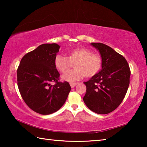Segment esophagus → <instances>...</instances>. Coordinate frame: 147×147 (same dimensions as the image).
Wrapping results in <instances>:
<instances>
[{
	"instance_id": "34e87169",
	"label": "esophagus",
	"mask_w": 147,
	"mask_h": 147,
	"mask_svg": "<svg viewBox=\"0 0 147 147\" xmlns=\"http://www.w3.org/2000/svg\"><path fill=\"white\" fill-rule=\"evenodd\" d=\"M77 84H78V83H70V86H71L72 88H74V87H75L76 85H77Z\"/></svg>"
}]
</instances>
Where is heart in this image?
<instances>
[{"mask_svg": "<svg viewBox=\"0 0 147 147\" xmlns=\"http://www.w3.org/2000/svg\"><path fill=\"white\" fill-rule=\"evenodd\" d=\"M74 64L75 69L63 76L64 80L73 82L85 76L91 78L100 71L102 59L98 54L85 48L73 49L67 52V57L58 54L54 58V65L62 73H65Z\"/></svg>", "mask_w": 147, "mask_h": 147, "instance_id": "b5f03b06", "label": "heart"}]
</instances>
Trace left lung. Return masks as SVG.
Segmentation results:
<instances>
[{
  "instance_id": "left-lung-1",
  "label": "left lung",
  "mask_w": 147,
  "mask_h": 147,
  "mask_svg": "<svg viewBox=\"0 0 147 147\" xmlns=\"http://www.w3.org/2000/svg\"><path fill=\"white\" fill-rule=\"evenodd\" d=\"M100 52L102 70L84 82L86 93L83 100L88 108L98 114L115 110L123 102L130 84V69L123 56L110 47L91 43Z\"/></svg>"
}]
</instances>
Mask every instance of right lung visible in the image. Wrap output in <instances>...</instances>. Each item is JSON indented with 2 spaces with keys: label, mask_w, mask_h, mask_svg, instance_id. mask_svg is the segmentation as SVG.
<instances>
[{
  "label": "right lung",
  "mask_w": 147,
  "mask_h": 147,
  "mask_svg": "<svg viewBox=\"0 0 147 147\" xmlns=\"http://www.w3.org/2000/svg\"><path fill=\"white\" fill-rule=\"evenodd\" d=\"M59 47L56 43L42 44L26 54L17 68V86L22 98L30 108L41 115L60 109L71 89L67 82L59 81V73L54 65Z\"/></svg>",
  "instance_id": "1"
}]
</instances>
